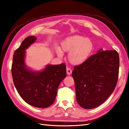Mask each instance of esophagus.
<instances>
[{
	"label": "esophagus",
	"mask_w": 129,
	"mask_h": 129,
	"mask_svg": "<svg viewBox=\"0 0 129 129\" xmlns=\"http://www.w3.org/2000/svg\"><path fill=\"white\" fill-rule=\"evenodd\" d=\"M72 73V70L70 68H67V74H68V75H71Z\"/></svg>",
	"instance_id": "1"
}]
</instances>
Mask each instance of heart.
<instances>
[{
  "mask_svg": "<svg viewBox=\"0 0 129 129\" xmlns=\"http://www.w3.org/2000/svg\"><path fill=\"white\" fill-rule=\"evenodd\" d=\"M93 49V44L91 39L75 35L62 41L60 48H57L56 53L58 56L62 57V52H69L68 59L70 63L74 65H79L88 59Z\"/></svg>",
  "mask_w": 129,
  "mask_h": 129,
  "instance_id": "heart-1",
  "label": "heart"
}]
</instances>
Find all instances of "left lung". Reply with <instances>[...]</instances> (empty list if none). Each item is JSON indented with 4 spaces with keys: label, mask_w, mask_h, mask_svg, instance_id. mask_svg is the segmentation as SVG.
Listing matches in <instances>:
<instances>
[{
    "label": "left lung",
    "mask_w": 129,
    "mask_h": 129,
    "mask_svg": "<svg viewBox=\"0 0 129 129\" xmlns=\"http://www.w3.org/2000/svg\"><path fill=\"white\" fill-rule=\"evenodd\" d=\"M119 67L118 52L102 49L83 63L74 66L72 76L78 104L89 109L103 103L115 89Z\"/></svg>",
    "instance_id": "obj_1"
}]
</instances>
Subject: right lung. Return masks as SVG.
Listing matches in <instances>:
<instances>
[{
	"mask_svg": "<svg viewBox=\"0 0 129 129\" xmlns=\"http://www.w3.org/2000/svg\"><path fill=\"white\" fill-rule=\"evenodd\" d=\"M36 40L34 36L27 37L15 50L11 72L15 87L21 98L33 107L45 108L55 101L59 84L66 76V66L64 63L48 65L39 73L26 68L25 50Z\"/></svg>",
	"mask_w": 129,
	"mask_h": 129,
	"instance_id": "1",
	"label": "right lung"
}]
</instances>
